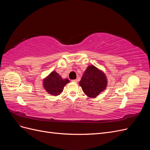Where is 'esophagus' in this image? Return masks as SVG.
<instances>
[{"mask_svg": "<svg viewBox=\"0 0 150 150\" xmlns=\"http://www.w3.org/2000/svg\"><path fill=\"white\" fill-rule=\"evenodd\" d=\"M72 82H74V83H78V79H74V80H72Z\"/></svg>", "mask_w": 150, "mask_h": 150, "instance_id": "obj_1", "label": "esophagus"}]
</instances>
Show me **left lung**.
<instances>
[{
  "label": "left lung",
  "mask_w": 150,
  "mask_h": 150,
  "mask_svg": "<svg viewBox=\"0 0 150 150\" xmlns=\"http://www.w3.org/2000/svg\"><path fill=\"white\" fill-rule=\"evenodd\" d=\"M79 85L88 96L96 98L106 89L107 79L103 71L91 65L84 71L79 81Z\"/></svg>",
  "instance_id": "1"
}]
</instances>
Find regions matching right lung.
<instances>
[{"label": "right lung", "instance_id": "1", "mask_svg": "<svg viewBox=\"0 0 150 150\" xmlns=\"http://www.w3.org/2000/svg\"><path fill=\"white\" fill-rule=\"evenodd\" d=\"M69 83V79H62L56 71H53L44 79L43 86L49 94L57 96L62 92L65 85Z\"/></svg>", "mask_w": 150, "mask_h": 150}]
</instances>
